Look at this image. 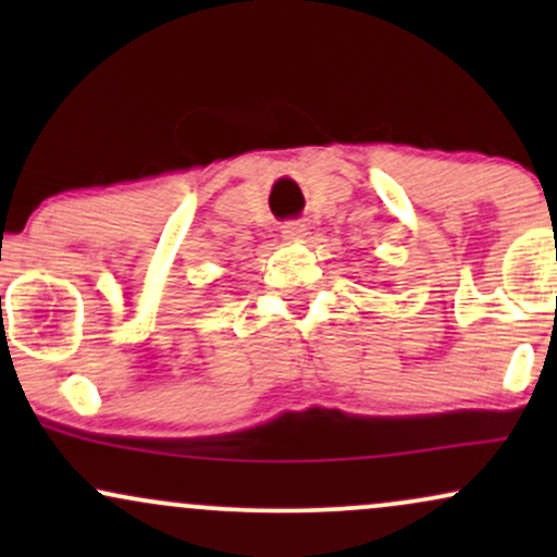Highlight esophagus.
Masks as SVG:
<instances>
[{"label":"esophagus","instance_id":"obj_1","mask_svg":"<svg viewBox=\"0 0 557 557\" xmlns=\"http://www.w3.org/2000/svg\"><path fill=\"white\" fill-rule=\"evenodd\" d=\"M283 238L285 240L306 238V225H304V222H287V225H283Z\"/></svg>","mask_w":557,"mask_h":557}]
</instances>
